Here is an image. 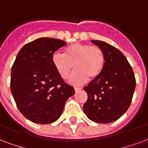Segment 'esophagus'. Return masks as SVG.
<instances>
[{
  "label": "esophagus",
  "mask_w": 148,
  "mask_h": 148,
  "mask_svg": "<svg viewBox=\"0 0 148 148\" xmlns=\"http://www.w3.org/2000/svg\"><path fill=\"white\" fill-rule=\"evenodd\" d=\"M82 88H81V87H74V90H75V92L82 90Z\"/></svg>",
  "instance_id": "34e87169"
}]
</instances>
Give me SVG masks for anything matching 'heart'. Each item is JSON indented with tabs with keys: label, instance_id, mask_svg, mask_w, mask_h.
Returning a JSON list of instances; mask_svg holds the SVG:
<instances>
[{
	"label": "heart",
	"instance_id": "obj_1",
	"mask_svg": "<svg viewBox=\"0 0 148 148\" xmlns=\"http://www.w3.org/2000/svg\"><path fill=\"white\" fill-rule=\"evenodd\" d=\"M52 63L63 79L68 78L74 69L76 71L69 79L72 85H82L88 80L96 79L103 71L106 58L99 47L74 43L64 49V54L59 52L52 56Z\"/></svg>",
	"mask_w": 148,
	"mask_h": 148
}]
</instances>
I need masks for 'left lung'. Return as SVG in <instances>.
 Returning <instances> with one entry per match:
<instances>
[{
    "mask_svg": "<svg viewBox=\"0 0 148 148\" xmlns=\"http://www.w3.org/2000/svg\"><path fill=\"white\" fill-rule=\"evenodd\" d=\"M105 54L106 64L101 75L84 89L88 99L83 106L88 119L97 123H110L130 108L136 88L133 71L119 49L101 40H91Z\"/></svg>",
    "mask_w": 148,
    "mask_h": 148,
    "instance_id": "1",
    "label": "left lung"
}]
</instances>
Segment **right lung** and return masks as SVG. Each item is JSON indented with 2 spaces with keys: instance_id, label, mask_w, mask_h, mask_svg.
<instances>
[{
  "instance_id": "1",
  "label": "right lung",
  "mask_w": 148,
  "mask_h": 148,
  "mask_svg": "<svg viewBox=\"0 0 148 148\" xmlns=\"http://www.w3.org/2000/svg\"><path fill=\"white\" fill-rule=\"evenodd\" d=\"M62 40L40 38L25 45L18 52L11 73V92L17 108L28 120L49 124L62 114L74 88L58 74L52 56L65 45Z\"/></svg>"
}]
</instances>
